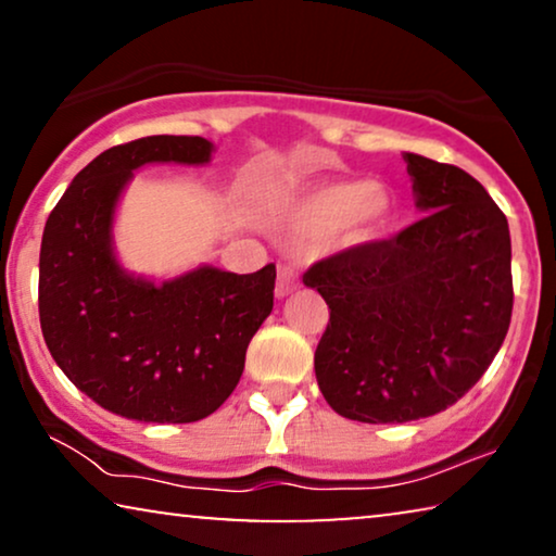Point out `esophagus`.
<instances>
[{"instance_id": "esophagus-1", "label": "esophagus", "mask_w": 556, "mask_h": 556, "mask_svg": "<svg viewBox=\"0 0 556 556\" xmlns=\"http://www.w3.org/2000/svg\"><path fill=\"white\" fill-rule=\"evenodd\" d=\"M299 286H301L299 270H295L293 265H280V268H278V283H276L278 299H286V295H291Z\"/></svg>"}]
</instances>
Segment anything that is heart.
<instances>
[{
  "label": "heart",
  "mask_w": 556,
  "mask_h": 556,
  "mask_svg": "<svg viewBox=\"0 0 556 556\" xmlns=\"http://www.w3.org/2000/svg\"><path fill=\"white\" fill-rule=\"evenodd\" d=\"M278 207L286 212L288 225L299 232H337L346 245H367L390 225L394 200L390 189L377 181L326 179L306 189H288Z\"/></svg>",
  "instance_id": "heart-1"
}]
</instances>
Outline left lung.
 <instances>
[{"mask_svg": "<svg viewBox=\"0 0 556 556\" xmlns=\"http://www.w3.org/2000/svg\"><path fill=\"white\" fill-rule=\"evenodd\" d=\"M420 223L326 257L303 276L329 306L314 354L333 413L387 425L443 413L504 344L514 308L511 235L481 181L402 154Z\"/></svg>", "mask_w": 556, "mask_h": 556, "instance_id": "left-lung-1", "label": "left lung"}]
</instances>
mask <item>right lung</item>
Returning <instances> with one entry per match:
<instances>
[{
    "label": "right lung",
    "mask_w": 556,
    "mask_h": 556,
    "mask_svg": "<svg viewBox=\"0 0 556 556\" xmlns=\"http://www.w3.org/2000/svg\"><path fill=\"white\" fill-rule=\"evenodd\" d=\"M202 136H147L96 156L50 212L40 248V326L65 377L109 413L197 422L238 387L250 339L273 311L276 265H215L154 280L126 270L113 223L134 172L202 166Z\"/></svg>",
    "instance_id": "1"
}]
</instances>
